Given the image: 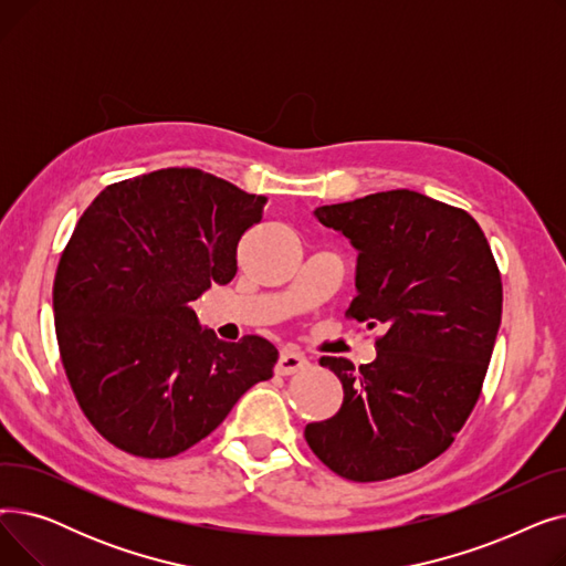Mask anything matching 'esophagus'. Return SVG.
<instances>
[{
    "label": "esophagus",
    "instance_id": "esophagus-1",
    "mask_svg": "<svg viewBox=\"0 0 566 566\" xmlns=\"http://www.w3.org/2000/svg\"><path fill=\"white\" fill-rule=\"evenodd\" d=\"M307 367H310V360L305 358L303 353H298V350H282L280 358H277V365H275V374L293 376V374H298V371H303Z\"/></svg>",
    "mask_w": 566,
    "mask_h": 566
}]
</instances>
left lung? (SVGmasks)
<instances>
[{
  "label": "left lung",
  "instance_id": "obj_1",
  "mask_svg": "<svg viewBox=\"0 0 566 566\" xmlns=\"http://www.w3.org/2000/svg\"><path fill=\"white\" fill-rule=\"evenodd\" d=\"M314 216L358 250L346 316L385 333L360 369L321 358L344 401L331 420L307 424L305 440L339 478L392 480L448 450L480 399L502 316L497 263L472 216L412 190Z\"/></svg>",
  "mask_w": 566,
  "mask_h": 566
}]
</instances>
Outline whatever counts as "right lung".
Returning <instances> with one entry per match:
<instances>
[{"mask_svg": "<svg viewBox=\"0 0 566 566\" xmlns=\"http://www.w3.org/2000/svg\"><path fill=\"white\" fill-rule=\"evenodd\" d=\"M265 197L192 167L107 186L59 259L52 305L73 395L114 448L169 459L216 431L277 348L201 331L192 301L229 284Z\"/></svg>", "mask_w": 566, "mask_h": 566, "instance_id": "obj_1", "label": "right lung"}]
</instances>
